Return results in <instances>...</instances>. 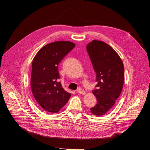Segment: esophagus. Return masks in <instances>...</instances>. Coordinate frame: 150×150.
I'll return each instance as SVG.
<instances>
[{"label":"esophagus","mask_w":150,"mask_h":150,"mask_svg":"<svg viewBox=\"0 0 150 150\" xmlns=\"http://www.w3.org/2000/svg\"><path fill=\"white\" fill-rule=\"evenodd\" d=\"M77 92L81 95H85V92L84 91L81 90V89H78V90L77 91Z\"/></svg>","instance_id":"obj_1"}]
</instances>
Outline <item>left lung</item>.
<instances>
[{"mask_svg":"<svg viewBox=\"0 0 150 150\" xmlns=\"http://www.w3.org/2000/svg\"><path fill=\"white\" fill-rule=\"evenodd\" d=\"M88 54L96 73L97 84L92 91L97 104L90 109L96 116L105 114L114 106L124 85L122 61L115 50L107 43L93 40L86 46Z\"/></svg>","mask_w":150,"mask_h":150,"instance_id":"8db88e82","label":"left lung"}]
</instances>
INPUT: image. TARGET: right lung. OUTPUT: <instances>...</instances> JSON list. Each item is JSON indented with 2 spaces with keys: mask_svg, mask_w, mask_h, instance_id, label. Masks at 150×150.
I'll return each mask as SVG.
<instances>
[{
  "mask_svg": "<svg viewBox=\"0 0 150 150\" xmlns=\"http://www.w3.org/2000/svg\"><path fill=\"white\" fill-rule=\"evenodd\" d=\"M75 46L69 41L54 42L42 47L33 59L32 92L38 104L47 112L57 113L71 97L58 82V65Z\"/></svg>",
  "mask_w": 150,
  "mask_h": 150,
  "instance_id": "1",
  "label": "right lung"
}]
</instances>
